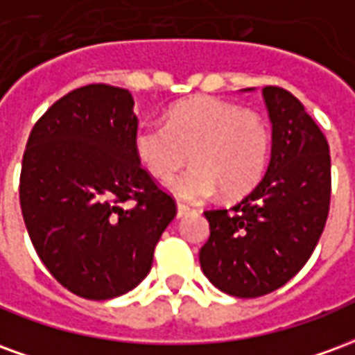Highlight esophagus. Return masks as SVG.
Listing matches in <instances>:
<instances>
[{"label": "esophagus", "instance_id": "1", "mask_svg": "<svg viewBox=\"0 0 355 355\" xmlns=\"http://www.w3.org/2000/svg\"><path fill=\"white\" fill-rule=\"evenodd\" d=\"M190 213V207L188 205H182V203H178L177 205V218H182Z\"/></svg>", "mask_w": 355, "mask_h": 355}]
</instances>
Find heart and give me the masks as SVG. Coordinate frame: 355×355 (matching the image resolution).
<instances>
[{
	"label": "heart",
	"instance_id": "obj_1",
	"mask_svg": "<svg viewBox=\"0 0 355 355\" xmlns=\"http://www.w3.org/2000/svg\"><path fill=\"white\" fill-rule=\"evenodd\" d=\"M140 165L154 177H167L192 157L188 171L169 177L163 186L190 203L249 192L264 175L270 132L259 114L213 96L178 102L165 123H140L132 137Z\"/></svg>",
	"mask_w": 355,
	"mask_h": 355
}]
</instances>
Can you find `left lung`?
Wrapping results in <instances>:
<instances>
[{"instance_id":"left-lung-1","label":"left lung","mask_w":355,"mask_h":355,"mask_svg":"<svg viewBox=\"0 0 355 355\" xmlns=\"http://www.w3.org/2000/svg\"><path fill=\"white\" fill-rule=\"evenodd\" d=\"M262 98L272 123L266 173L238 205L205 211L211 236L200 251L209 282L239 298L268 295L300 272L331 201V157L320 127L285 89L264 87Z\"/></svg>"}]
</instances>
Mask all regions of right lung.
Segmentation results:
<instances>
[{"instance_id": "add662e5", "label": "right lung", "mask_w": 355, "mask_h": 355, "mask_svg": "<svg viewBox=\"0 0 355 355\" xmlns=\"http://www.w3.org/2000/svg\"><path fill=\"white\" fill-rule=\"evenodd\" d=\"M132 108L127 89H76L34 125L22 157L20 209L35 253L89 300L135 289L177 215L137 159Z\"/></svg>"}]
</instances>
